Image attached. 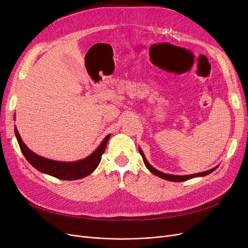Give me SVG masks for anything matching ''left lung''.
<instances>
[{
  "label": "left lung",
  "instance_id": "1",
  "mask_svg": "<svg viewBox=\"0 0 248 248\" xmlns=\"http://www.w3.org/2000/svg\"><path fill=\"white\" fill-rule=\"evenodd\" d=\"M139 151H140V155H141V157H142V160H144V163H145V166L147 167V169H148L150 171H151L152 174H154L155 176H158V177L161 178V179L168 180V181L182 182V181H187V180L192 179V178H196V177H204V176H206V175L211 174V172H212L213 170H215L217 168H218V166H217V167H215V168H213V169H211V170H209L198 172V174H192V175H185V176L170 175V174H166V172H162V171H160V170H156L155 168H153V167L151 166V164H150V163L147 161L144 153H142V151H141V149L139 148Z\"/></svg>",
  "mask_w": 248,
  "mask_h": 248
}]
</instances>
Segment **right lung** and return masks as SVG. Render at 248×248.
Here are the masks:
<instances>
[{"label": "right lung", "mask_w": 248, "mask_h": 248, "mask_svg": "<svg viewBox=\"0 0 248 248\" xmlns=\"http://www.w3.org/2000/svg\"><path fill=\"white\" fill-rule=\"evenodd\" d=\"M16 117V116H14ZM14 132H16V137L18 141V145L22 154L26 157V159L32 164V166L38 170L43 174H47L61 180H78L88 175L92 174V172L98 167V164L101 160V156L106 151V148L108 145V141L110 138V134L104 138L101 141V144L98 146L95 151L89 155L86 158L77 161H70V162H64V161H56L44 158L42 156L37 155L33 151L30 150L24 141H22L16 126L14 127Z\"/></svg>", "instance_id": "obj_1"}]
</instances>
